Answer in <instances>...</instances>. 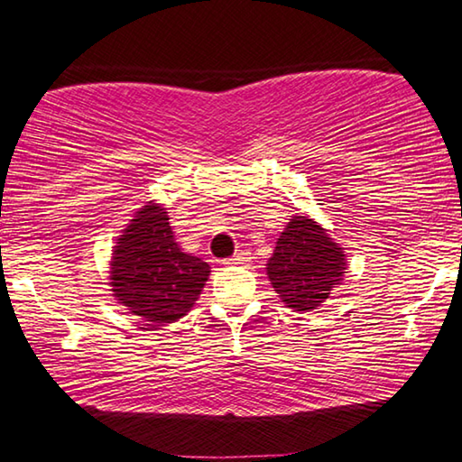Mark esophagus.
<instances>
[{
    "label": "esophagus",
    "instance_id": "34e87169",
    "mask_svg": "<svg viewBox=\"0 0 462 462\" xmlns=\"http://www.w3.org/2000/svg\"><path fill=\"white\" fill-rule=\"evenodd\" d=\"M248 253H238V254H234V256H230V259H226L224 261V264H245V263H248Z\"/></svg>",
    "mask_w": 462,
    "mask_h": 462
}]
</instances>
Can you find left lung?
Returning a JSON list of instances; mask_svg holds the SVG:
<instances>
[{
	"label": "left lung",
	"instance_id": "8db88e82",
	"mask_svg": "<svg viewBox=\"0 0 462 462\" xmlns=\"http://www.w3.org/2000/svg\"><path fill=\"white\" fill-rule=\"evenodd\" d=\"M346 273V254L308 216H293L277 238L267 275L281 301L295 311H314Z\"/></svg>",
	"mask_w": 462,
	"mask_h": 462
}]
</instances>
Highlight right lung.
<instances>
[{"mask_svg":"<svg viewBox=\"0 0 462 462\" xmlns=\"http://www.w3.org/2000/svg\"><path fill=\"white\" fill-rule=\"evenodd\" d=\"M209 264L183 253L165 208L148 201L114 246L109 285L130 314L148 326L177 322L198 301Z\"/></svg>","mask_w":462,"mask_h":462,"instance_id":"right-lung-1","label":"right lung"}]
</instances>
